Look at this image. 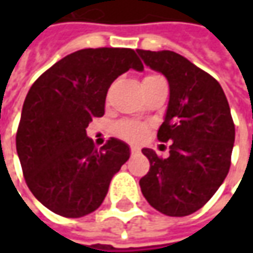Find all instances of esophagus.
Returning a JSON list of instances; mask_svg holds the SVG:
<instances>
[{
	"label": "esophagus",
	"mask_w": 253,
	"mask_h": 253,
	"mask_svg": "<svg viewBox=\"0 0 253 253\" xmlns=\"http://www.w3.org/2000/svg\"><path fill=\"white\" fill-rule=\"evenodd\" d=\"M138 153H139V148H136V146H132L131 155H138Z\"/></svg>",
	"instance_id": "esophagus-1"
}]
</instances>
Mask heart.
<instances>
[{
    "label": "heart",
    "mask_w": 253,
    "mask_h": 253,
    "mask_svg": "<svg viewBox=\"0 0 253 253\" xmlns=\"http://www.w3.org/2000/svg\"><path fill=\"white\" fill-rule=\"evenodd\" d=\"M148 77H151V76H148ZM115 131H117V133H118L120 136H122L124 139H128V141L131 142H136L139 141L142 136H143V133L146 132V128H145V125L138 124V122L125 121L121 122V124H118V125L115 126Z\"/></svg>",
    "instance_id": "b5f03b06"
}]
</instances>
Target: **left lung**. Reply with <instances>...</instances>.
I'll use <instances>...</instances> for the list:
<instances>
[{"label":"left lung","instance_id":"1","mask_svg":"<svg viewBox=\"0 0 253 253\" xmlns=\"http://www.w3.org/2000/svg\"><path fill=\"white\" fill-rule=\"evenodd\" d=\"M143 63L162 73L170 97L158 139L171 142L169 158L142 149L151 169L139 180L153 209L170 217L200 210L228 174L235 126L219 83L176 52L136 50Z\"/></svg>","mask_w":253,"mask_h":253}]
</instances>
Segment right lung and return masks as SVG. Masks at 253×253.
<instances>
[{
	"instance_id": "1",
	"label": "right lung",
	"mask_w": 253,
	"mask_h": 253,
	"mask_svg": "<svg viewBox=\"0 0 253 253\" xmlns=\"http://www.w3.org/2000/svg\"><path fill=\"white\" fill-rule=\"evenodd\" d=\"M143 64L132 49L98 47L67 54L26 94L16 152L29 190L46 209L79 218L98 209L129 146L111 138L95 148L85 128L102 117L112 82Z\"/></svg>"
}]
</instances>
